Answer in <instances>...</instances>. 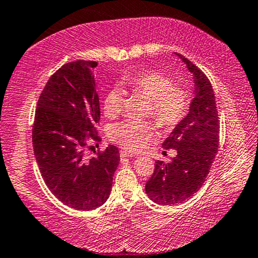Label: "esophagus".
<instances>
[{
    "instance_id": "34e87169",
    "label": "esophagus",
    "mask_w": 258,
    "mask_h": 258,
    "mask_svg": "<svg viewBox=\"0 0 258 258\" xmlns=\"http://www.w3.org/2000/svg\"><path fill=\"white\" fill-rule=\"evenodd\" d=\"M120 157L121 158H126V157H138L137 155H132V153L125 152V151H121L120 152Z\"/></svg>"
}]
</instances>
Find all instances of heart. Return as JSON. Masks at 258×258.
<instances>
[{"mask_svg": "<svg viewBox=\"0 0 258 258\" xmlns=\"http://www.w3.org/2000/svg\"><path fill=\"white\" fill-rule=\"evenodd\" d=\"M123 84L130 90L140 92L150 100V112L163 128L178 124L186 114L190 96L181 86L174 85L169 78L158 72L147 71L128 75ZM123 92L114 88L107 92L103 112L107 117H115L121 111ZM112 139L130 152H140L156 137V129L149 121L126 120L112 129Z\"/></svg>", "mask_w": 258, "mask_h": 258, "instance_id": "b5f03b06", "label": "heart"}]
</instances>
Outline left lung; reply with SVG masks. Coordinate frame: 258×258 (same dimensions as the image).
<instances>
[{
	"label": "left lung",
	"instance_id": "obj_1",
	"mask_svg": "<svg viewBox=\"0 0 258 258\" xmlns=\"http://www.w3.org/2000/svg\"><path fill=\"white\" fill-rule=\"evenodd\" d=\"M194 79L189 112L164 140V150H175L172 162L156 161L145 191L160 205H175L199 191L210 173L219 144L216 97L207 77L183 54L176 53ZM166 153V152H164Z\"/></svg>",
	"mask_w": 258,
	"mask_h": 258
}]
</instances>
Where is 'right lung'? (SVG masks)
Wrapping results in <instances>:
<instances>
[{
	"label": "right lung",
	"mask_w": 258,
	"mask_h": 258,
	"mask_svg": "<svg viewBox=\"0 0 258 258\" xmlns=\"http://www.w3.org/2000/svg\"><path fill=\"white\" fill-rule=\"evenodd\" d=\"M96 67L92 60H75L52 75L37 101L33 128L34 155L43 181L60 202L79 211L105 204L120 161L113 145L91 158L84 156L89 138L100 139Z\"/></svg>",
	"instance_id": "1"
}]
</instances>
